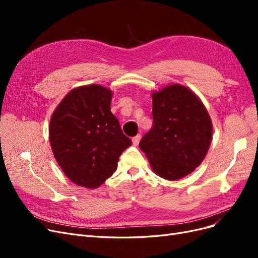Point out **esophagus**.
<instances>
[{"instance_id": "esophagus-1", "label": "esophagus", "mask_w": 258, "mask_h": 258, "mask_svg": "<svg viewBox=\"0 0 258 258\" xmlns=\"http://www.w3.org/2000/svg\"><path fill=\"white\" fill-rule=\"evenodd\" d=\"M140 141H141V136H140V135L136 136L135 138H132V143H134V145H136V146L139 145Z\"/></svg>"}]
</instances>
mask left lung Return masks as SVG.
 I'll use <instances>...</instances> for the list:
<instances>
[{
    "mask_svg": "<svg viewBox=\"0 0 258 258\" xmlns=\"http://www.w3.org/2000/svg\"><path fill=\"white\" fill-rule=\"evenodd\" d=\"M153 128L140 148L154 172L168 181L191 173L205 159L212 141V120L189 88L171 84L152 93Z\"/></svg>",
    "mask_w": 258,
    "mask_h": 258,
    "instance_id": "left-lung-1",
    "label": "left lung"
}]
</instances>
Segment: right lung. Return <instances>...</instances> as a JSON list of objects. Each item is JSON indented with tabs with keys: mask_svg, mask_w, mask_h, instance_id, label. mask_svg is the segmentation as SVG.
Wrapping results in <instances>:
<instances>
[{
	"mask_svg": "<svg viewBox=\"0 0 258 258\" xmlns=\"http://www.w3.org/2000/svg\"><path fill=\"white\" fill-rule=\"evenodd\" d=\"M113 92L92 84L70 91L53 111L49 142L68 178L97 188L112 176L119 156L131 145L111 112Z\"/></svg>",
	"mask_w": 258,
	"mask_h": 258,
	"instance_id": "1",
	"label": "right lung"
}]
</instances>
